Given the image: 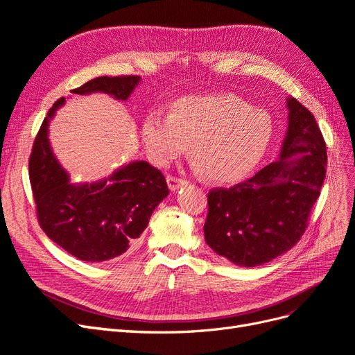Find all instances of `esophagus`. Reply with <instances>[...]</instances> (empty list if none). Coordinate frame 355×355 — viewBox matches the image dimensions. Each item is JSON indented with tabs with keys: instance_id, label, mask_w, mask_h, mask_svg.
Listing matches in <instances>:
<instances>
[{
	"instance_id": "1",
	"label": "esophagus",
	"mask_w": 355,
	"mask_h": 355,
	"mask_svg": "<svg viewBox=\"0 0 355 355\" xmlns=\"http://www.w3.org/2000/svg\"><path fill=\"white\" fill-rule=\"evenodd\" d=\"M187 182L184 179H179L175 176H167V185L170 188V191H178L182 185H185Z\"/></svg>"
}]
</instances>
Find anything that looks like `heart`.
<instances>
[{"mask_svg": "<svg viewBox=\"0 0 355 355\" xmlns=\"http://www.w3.org/2000/svg\"><path fill=\"white\" fill-rule=\"evenodd\" d=\"M272 118L227 93L179 99L168 116L149 114L142 124V141L157 166H168L191 142L192 167L227 184L244 178L257 166L272 137Z\"/></svg>", "mask_w": 355, "mask_h": 355, "instance_id": "heart-1", "label": "heart"}]
</instances>
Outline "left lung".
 Here are the masks:
<instances>
[{
	"label": "left lung",
	"instance_id": "8db88e82",
	"mask_svg": "<svg viewBox=\"0 0 355 355\" xmlns=\"http://www.w3.org/2000/svg\"><path fill=\"white\" fill-rule=\"evenodd\" d=\"M286 106L278 158L249 180L209 192L204 239L239 266L262 265L292 249L326 178V144L314 115L295 98H287Z\"/></svg>",
	"mask_w": 355,
	"mask_h": 355
}]
</instances>
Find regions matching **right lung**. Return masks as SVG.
Masks as SVG:
<instances>
[{
	"mask_svg": "<svg viewBox=\"0 0 355 355\" xmlns=\"http://www.w3.org/2000/svg\"><path fill=\"white\" fill-rule=\"evenodd\" d=\"M141 77H99L75 94L106 93L127 101ZM65 105L51 106L29 158V178L37 216L47 237L84 262H103L133 247L158 204L168 196L163 173L146 161H132L96 182L73 184L62 167L49 139L50 120Z\"/></svg>",
	"mask_w": 355,
	"mask_h": 355,
	"instance_id": "1",
	"label": "right lung"
}]
</instances>
